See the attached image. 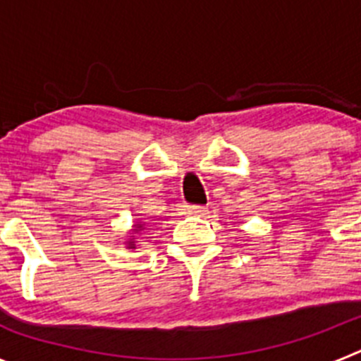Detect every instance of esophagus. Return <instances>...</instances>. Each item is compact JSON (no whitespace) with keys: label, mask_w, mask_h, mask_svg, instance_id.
Returning <instances> with one entry per match:
<instances>
[{"label":"esophagus","mask_w":361,"mask_h":361,"mask_svg":"<svg viewBox=\"0 0 361 361\" xmlns=\"http://www.w3.org/2000/svg\"><path fill=\"white\" fill-rule=\"evenodd\" d=\"M186 212L193 213V215H204L206 208H202V206H186Z\"/></svg>","instance_id":"obj_1"}]
</instances>
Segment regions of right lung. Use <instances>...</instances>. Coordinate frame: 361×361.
<instances>
[{
    "label": "right lung",
    "mask_w": 361,
    "mask_h": 361,
    "mask_svg": "<svg viewBox=\"0 0 361 361\" xmlns=\"http://www.w3.org/2000/svg\"><path fill=\"white\" fill-rule=\"evenodd\" d=\"M132 231L128 233V240L124 242L126 244V250H135L137 247V237H141V231L145 229V222H135L132 226Z\"/></svg>",
    "instance_id": "add662e5"
}]
</instances>
